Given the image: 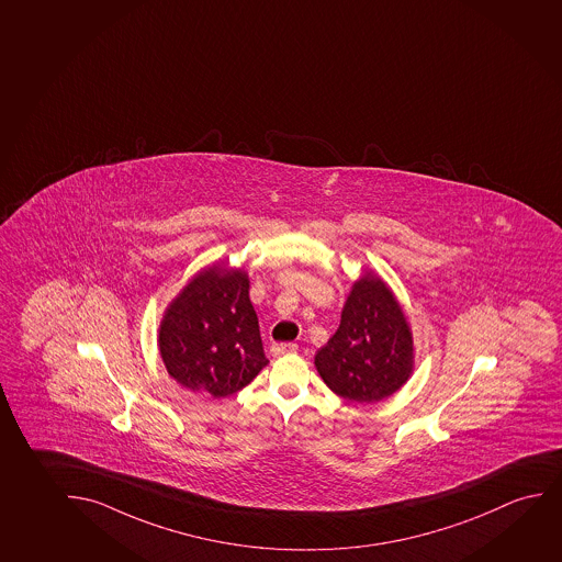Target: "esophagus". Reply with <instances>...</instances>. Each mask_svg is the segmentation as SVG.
<instances>
[{"label":"esophagus","instance_id":"34e87169","mask_svg":"<svg viewBox=\"0 0 562 562\" xmlns=\"http://www.w3.org/2000/svg\"><path fill=\"white\" fill-rule=\"evenodd\" d=\"M296 348L299 347L294 342H273L269 352H271V356L291 355V352H296Z\"/></svg>","mask_w":562,"mask_h":562}]
</instances>
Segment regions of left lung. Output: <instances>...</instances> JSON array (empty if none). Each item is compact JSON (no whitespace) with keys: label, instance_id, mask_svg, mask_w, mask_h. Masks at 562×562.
Segmentation results:
<instances>
[{"label":"left lung","instance_id":"left-lung-1","mask_svg":"<svg viewBox=\"0 0 562 562\" xmlns=\"http://www.w3.org/2000/svg\"><path fill=\"white\" fill-rule=\"evenodd\" d=\"M325 385L350 403L393 395L412 372V335L387 285L368 273L356 281L339 329L316 355Z\"/></svg>","mask_w":562,"mask_h":562}]
</instances>
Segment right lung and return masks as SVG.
Returning <instances> with one entry per match:
<instances>
[{"mask_svg": "<svg viewBox=\"0 0 562 562\" xmlns=\"http://www.w3.org/2000/svg\"><path fill=\"white\" fill-rule=\"evenodd\" d=\"M248 276L222 266L198 273L171 302L159 329L167 372L190 391L235 395L268 364Z\"/></svg>", "mask_w": 562, "mask_h": 562, "instance_id": "1", "label": "right lung"}]
</instances>
